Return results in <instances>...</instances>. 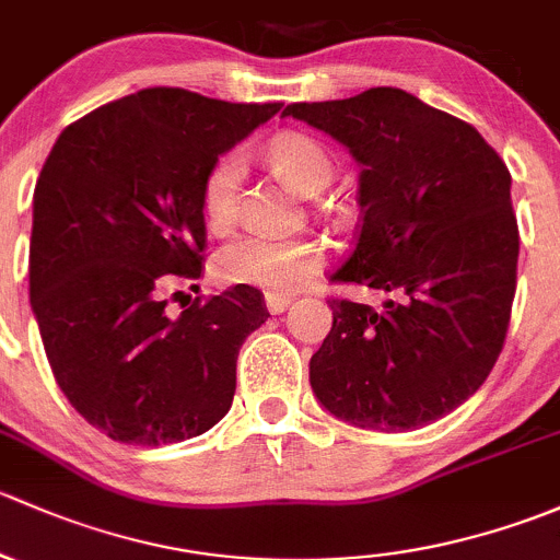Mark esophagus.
Masks as SVG:
<instances>
[{
	"mask_svg": "<svg viewBox=\"0 0 560 560\" xmlns=\"http://www.w3.org/2000/svg\"><path fill=\"white\" fill-rule=\"evenodd\" d=\"M264 302H267L269 313L280 315V313H285L288 304H291V296H278V293H267V296H264Z\"/></svg>",
	"mask_w": 560,
	"mask_h": 560,
	"instance_id": "obj_1",
	"label": "esophagus"
}]
</instances>
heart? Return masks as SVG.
I'll return each mask as SVG.
<instances>
[{"instance_id": "obj_1", "label": "heart", "mask_w": 560, "mask_h": 560, "mask_svg": "<svg viewBox=\"0 0 560 560\" xmlns=\"http://www.w3.org/2000/svg\"><path fill=\"white\" fill-rule=\"evenodd\" d=\"M269 161L296 191L315 194L331 180V155L307 135L275 137ZM242 183V155L223 153L201 180V215L212 232H226L237 221ZM326 250L315 237H267L245 234L221 247L215 256V278L226 285H247L269 293H291L323 267Z\"/></svg>"}]
</instances>
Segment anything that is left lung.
<instances>
[{"mask_svg": "<svg viewBox=\"0 0 560 560\" xmlns=\"http://www.w3.org/2000/svg\"><path fill=\"white\" fill-rule=\"evenodd\" d=\"M361 164L359 232L328 275L388 293L383 307L328 299L310 359L320 405L361 429L407 431L464 405L491 374L517 285L512 177L480 131L401 89L282 109Z\"/></svg>", "mask_w": 560, "mask_h": 560, "instance_id": "8db88e82", "label": "left lung"}]
</instances>
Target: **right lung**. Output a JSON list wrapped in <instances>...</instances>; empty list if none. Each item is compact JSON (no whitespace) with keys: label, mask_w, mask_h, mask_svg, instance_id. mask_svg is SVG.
I'll return each mask as SVG.
<instances>
[{"label":"right lung","mask_w":560,"mask_h":560,"mask_svg":"<svg viewBox=\"0 0 560 560\" xmlns=\"http://www.w3.org/2000/svg\"><path fill=\"white\" fill-rule=\"evenodd\" d=\"M278 109L142 89L69 124L45 159L28 296L56 383L109 440H191L232 407L264 293L196 296L177 318L166 293L205 275L207 170Z\"/></svg>","instance_id":"add662e5"}]
</instances>
